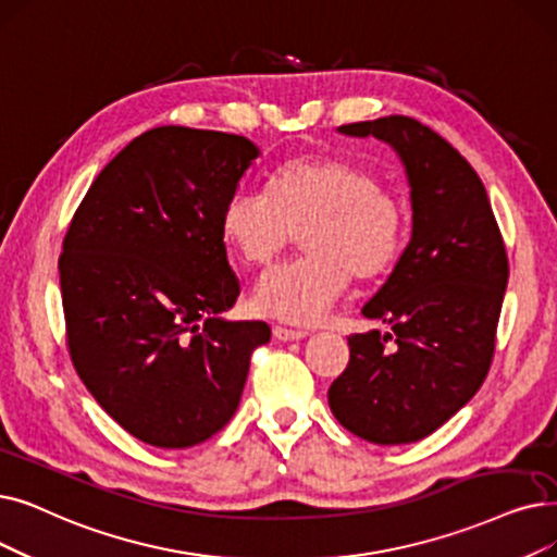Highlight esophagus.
I'll list each match as a JSON object with an SVG mask.
<instances>
[{
  "label": "esophagus",
  "mask_w": 557,
  "mask_h": 557,
  "mask_svg": "<svg viewBox=\"0 0 557 557\" xmlns=\"http://www.w3.org/2000/svg\"><path fill=\"white\" fill-rule=\"evenodd\" d=\"M309 332L307 330H292V327H284V325H275L273 327V336L277 342H298V338H305Z\"/></svg>",
  "instance_id": "obj_1"
}]
</instances>
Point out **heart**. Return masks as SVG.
<instances>
[{
    "label": "heart",
    "instance_id": "heart-1",
    "mask_svg": "<svg viewBox=\"0 0 557 557\" xmlns=\"http://www.w3.org/2000/svg\"><path fill=\"white\" fill-rule=\"evenodd\" d=\"M302 232V259L265 273L250 305L261 317L317 323L350 280L389 275L405 250L409 211L369 165L348 157H294L269 180V196L234 190L221 211L225 246L269 265Z\"/></svg>",
    "mask_w": 557,
    "mask_h": 557
}]
</instances>
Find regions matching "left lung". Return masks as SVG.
Instances as JSON below:
<instances>
[{
    "label": "left lung",
    "instance_id": "1",
    "mask_svg": "<svg viewBox=\"0 0 557 557\" xmlns=\"http://www.w3.org/2000/svg\"><path fill=\"white\" fill-rule=\"evenodd\" d=\"M392 145L412 186V240L361 313L392 332L350 334V359L330 392L346 430L380 446L412 444L444 425L485 382L507 252L471 163L428 125L386 115L338 127Z\"/></svg>",
    "mask_w": 557,
    "mask_h": 557
}]
</instances>
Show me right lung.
Listing matches in <instances>:
<instances>
[{
	"label": "right lung",
	"mask_w": 557,
	"mask_h": 557,
	"mask_svg": "<svg viewBox=\"0 0 557 557\" xmlns=\"http://www.w3.org/2000/svg\"><path fill=\"white\" fill-rule=\"evenodd\" d=\"M255 145L154 127L95 177L59 257L65 342L104 412L157 448L207 442L234 417L263 321H223L238 294L221 211Z\"/></svg>",
	"instance_id": "1"
}]
</instances>
